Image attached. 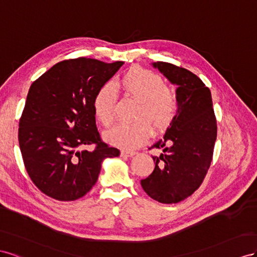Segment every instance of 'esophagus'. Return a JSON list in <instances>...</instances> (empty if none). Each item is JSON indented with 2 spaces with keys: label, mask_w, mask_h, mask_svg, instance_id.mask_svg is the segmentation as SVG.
I'll list each match as a JSON object with an SVG mask.
<instances>
[{
  "label": "esophagus",
  "mask_w": 257,
  "mask_h": 257,
  "mask_svg": "<svg viewBox=\"0 0 257 257\" xmlns=\"http://www.w3.org/2000/svg\"><path fill=\"white\" fill-rule=\"evenodd\" d=\"M135 155V152H127V151H121L120 153V156L123 158H127V157H131Z\"/></svg>",
  "instance_id": "1"
}]
</instances>
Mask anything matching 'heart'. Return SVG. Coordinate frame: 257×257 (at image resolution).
<instances>
[{"mask_svg": "<svg viewBox=\"0 0 257 257\" xmlns=\"http://www.w3.org/2000/svg\"><path fill=\"white\" fill-rule=\"evenodd\" d=\"M126 96L138 101L134 123L117 124L106 131L105 140L116 148L135 150L154 134H163L171 127L180 108L177 91L166 86L164 78L148 69L133 68L118 80ZM116 93L111 84L102 85L92 98L93 114L103 126L115 120Z\"/></svg>", "mask_w": 257, "mask_h": 257, "instance_id": "heart-1", "label": "heart"}]
</instances>
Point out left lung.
Returning a JSON list of instances; mask_svg holds the SVG:
<instances>
[{
	"instance_id": "left-lung-1",
	"label": "left lung",
	"mask_w": 257,
	"mask_h": 257,
	"mask_svg": "<svg viewBox=\"0 0 257 257\" xmlns=\"http://www.w3.org/2000/svg\"><path fill=\"white\" fill-rule=\"evenodd\" d=\"M179 87L180 108L163 139L150 149L155 169L141 180L144 192L161 203H178L193 195L206 178L213 158L217 126L209 88L190 71L169 62L153 63Z\"/></svg>"
}]
</instances>
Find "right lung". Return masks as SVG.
I'll return each mask as SVG.
<instances>
[{
  "mask_svg": "<svg viewBox=\"0 0 257 257\" xmlns=\"http://www.w3.org/2000/svg\"><path fill=\"white\" fill-rule=\"evenodd\" d=\"M122 64L74 58L32 83L18 141L29 177L43 194L59 201L79 199L96 184L103 159L120 155L101 139L92 98ZM91 145L92 151L84 150Z\"/></svg>",
  "mask_w": 257,
  "mask_h": 257,
  "instance_id": "obj_1",
  "label": "right lung"
}]
</instances>
